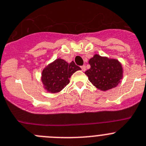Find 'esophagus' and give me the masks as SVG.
I'll list each match as a JSON object with an SVG mask.
<instances>
[{
    "instance_id": "esophagus-1",
    "label": "esophagus",
    "mask_w": 146,
    "mask_h": 146,
    "mask_svg": "<svg viewBox=\"0 0 146 146\" xmlns=\"http://www.w3.org/2000/svg\"><path fill=\"white\" fill-rule=\"evenodd\" d=\"M81 70H82V71H85V70H86V66H85V65H83V66H81Z\"/></svg>"
}]
</instances>
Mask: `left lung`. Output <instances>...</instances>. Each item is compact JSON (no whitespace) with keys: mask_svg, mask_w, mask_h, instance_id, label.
Here are the masks:
<instances>
[{"mask_svg":"<svg viewBox=\"0 0 146 146\" xmlns=\"http://www.w3.org/2000/svg\"><path fill=\"white\" fill-rule=\"evenodd\" d=\"M90 69L85 72L88 80L96 88L107 91L115 88L123 77L122 64L117 59L96 54L88 61Z\"/></svg>","mask_w":146,"mask_h":146,"instance_id":"1","label":"left lung"}]
</instances>
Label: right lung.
<instances>
[{"instance_id": "1", "label": "right lung", "mask_w": 146, "mask_h": 146, "mask_svg": "<svg viewBox=\"0 0 146 146\" xmlns=\"http://www.w3.org/2000/svg\"><path fill=\"white\" fill-rule=\"evenodd\" d=\"M79 70L81 68L73 61L68 63L61 58L56 59L42 70L41 80L44 88L52 94L60 92L70 83V76Z\"/></svg>"}]
</instances>
